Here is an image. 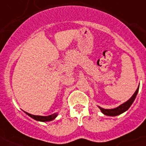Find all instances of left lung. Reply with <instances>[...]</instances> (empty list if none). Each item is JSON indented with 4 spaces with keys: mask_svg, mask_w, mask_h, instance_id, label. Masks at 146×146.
Segmentation results:
<instances>
[{
    "mask_svg": "<svg viewBox=\"0 0 146 146\" xmlns=\"http://www.w3.org/2000/svg\"><path fill=\"white\" fill-rule=\"evenodd\" d=\"M139 88V87H138ZM138 92V88H137L136 92H135V94L132 95L131 98L129 99L128 101L124 102L123 104L120 105L119 106H118L117 108H115V109H112V110H106V109H103V108H100V110L102 113H104L105 115H107V116H117V115H119L121 114L123 112H125L126 110H127L130 108V106H131L133 102L135 101V98L137 96V94Z\"/></svg>",
    "mask_w": 146,
    "mask_h": 146,
    "instance_id": "1",
    "label": "left lung"
}]
</instances>
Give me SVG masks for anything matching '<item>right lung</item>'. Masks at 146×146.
I'll return each mask as SVG.
<instances>
[{
	"instance_id": "right-lung-1",
	"label": "right lung",
	"mask_w": 146,
	"mask_h": 146,
	"mask_svg": "<svg viewBox=\"0 0 146 146\" xmlns=\"http://www.w3.org/2000/svg\"><path fill=\"white\" fill-rule=\"evenodd\" d=\"M27 115H29L30 117H32L34 119L36 120H38V121H43V122H45V121H51L52 119H54L57 115L56 114H53V115H50V116H35V115H32V114H30V113H27Z\"/></svg>"
}]
</instances>
